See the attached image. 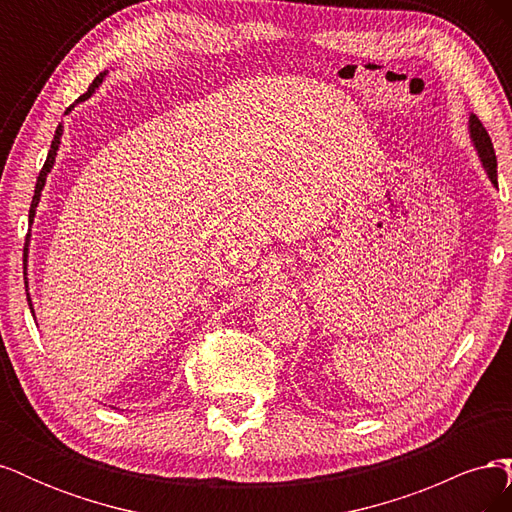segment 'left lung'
<instances>
[{
    "mask_svg": "<svg viewBox=\"0 0 512 512\" xmlns=\"http://www.w3.org/2000/svg\"><path fill=\"white\" fill-rule=\"evenodd\" d=\"M470 138L478 151V158L483 162V168L487 170V175L491 179V183L498 188V160H495V151H493V143L487 134V130L483 128V123L476 115H470Z\"/></svg>",
    "mask_w": 512,
    "mask_h": 512,
    "instance_id": "left-lung-1",
    "label": "left lung"
}]
</instances>
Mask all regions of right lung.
<instances>
[{
  "mask_svg": "<svg viewBox=\"0 0 512 512\" xmlns=\"http://www.w3.org/2000/svg\"><path fill=\"white\" fill-rule=\"evenodd\" d=\"M104 76H106V72H100L98 76H96V81L89 85V89L85 91V94L76 100V102H85L87 98H91V94H94V91L100 87V83L104 81ZM74 108V104L68 108V111H72ZM61 134H64V126H57V130H55V136H53V143H51V149H49V156H46V162H44V166H42V170H40V175H38V181H36V190H34V198H32V207H29V226L34 224V215H36V207H38V203H40V196H42V188H44V183H46V175L51 173V168H53V164H55V156H57V149H59V143H61ZM29 237H32V232H27V237H25V254H23V258H25V262H27V252H29ZM27 269V267H25ZM27 275V273H25ZM27 280V277H25ZM25 286H27V282H25ZM27 303H29V309H32V314H34V307H32V299H29V292H27Z\"/></svg>",
  "mask_w": 512,
  "mask_h": 512,
  "instance_id": "right-lung-1",
  "label": "right lung"
}]
</instances>
